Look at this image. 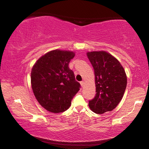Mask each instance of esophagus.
I'll return each instance as SVG.
<instances>
[{"label":"esophagus","mask_w":149,"mask_h":149,"mask_svg":"<svg viewBox=\"0 0 149 149\" xmlns=\"http://www.w3.org/2000/svg\"><path fill=\"white\" fill-rule=\"evenodd\" d=\"M80 84H81V87H84V81H81V82H80Z\"/></svg>","instance_id":"1"}]
</instances>
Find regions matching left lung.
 Masks as SVG:
<instances>
[{
	"label": "left lung",
	"instance_id": "left-lung-1",
	"mask_svg": "<svg viewBox=\"0 0 149 149\" xmlns=\"http://www.w3.org/2000/svg\"><path fill=\"white\" fill-rule=\"evenodd\" d=\"M93 67L96 95L89 101V107L96 114H102L117 107L127 86V76L120 62L105 51L88 52Z\"/></svg>",
	"mask_w": 149,
	"mask_h": 149
}]
</instances>
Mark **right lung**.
<instances>
[{"label":"right lung","mask_w":149,"mask_h":149,"mask_svg":"<svg viewBox=\"0 0 149 149\" xmlns=\"http://www.w3.org/2000/svg\"><path fill=\"white\" fill-rule=\"evenodd\" d=\"M74 56L72 51L54 50L42 56L32 68L33 92L39 104L50 112L68 109L79 91L80 84L68 67Z\"/></svg>","instance_id":"1"}]
</instances>
